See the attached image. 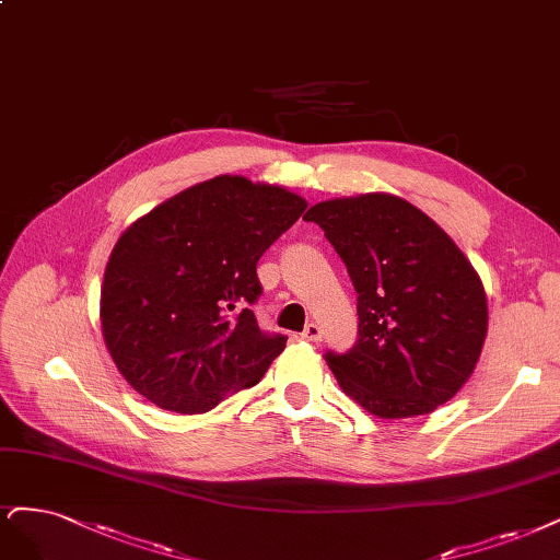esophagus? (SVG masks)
Masks as SVG:
<instances>
[{
	"label": "esophagus",
	"instance_id": "1",
	"mask_svg": "<svg viewBox=\"0 0 560 560\" xmlns=\"http://www.w3.org/2000/svg\"><path fill=\"white\" fill-rule=\"evenodd\" d=\"M303 340H307V342H319L322 340V326L319 324H315V322H311L303 329Z\"/></svg>",
	"mask_w": 560,
	"mask_h": 560
}]
</instances>
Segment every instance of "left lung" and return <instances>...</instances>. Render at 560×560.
Returning <instances> with one entry per match:
<instances>
[{
	"instance_id": "1",
	"label": "left lung",
	"mask_w": 560,
	"mask_h": 560,
	"mask_svg": "<svg viewBox=\"0 0 560 560\" xmlns=\"http://www.w3.org/2000/svg\"><path fill=\"white\" fill-rule=\"evenodd\" d=\"M357 292L359 338L324 359L347 396L382 419L429 415L472 375L487 294L456 243L392 195L313 206Z\"/></svg>"
}]
</instances>
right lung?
Returning <instances> with one entry per match:
<instances>
[{"mask_svg":"<svg viewBox=\"0 0 560 560\" xmlns=\"http://www.w3.org/2000/svg\"><path fill=\"white\" fill-rule=\"evenodd\" d=\"M307 203L218 176L152 208L115 243L102 331L122 377L162 410L208 412L255 387L287 336L259 329L257 261Z\"/></svg>","mask_w":560,"mask_h":560,"instance_id":"right-lung-1","label":"right lung"}]
</instances>
